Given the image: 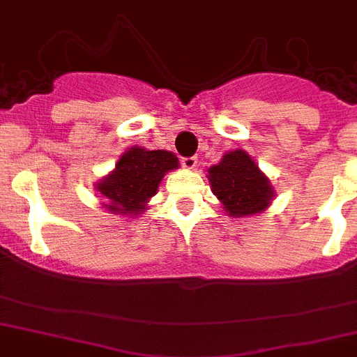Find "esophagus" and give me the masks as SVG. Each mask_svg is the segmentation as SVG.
<instances>
[{"mask_svg":"<svg viewBox=\"0 0 357 357\" xmlns=\"http://www.w3.org/2000/svg\"><path fill=\"white\" fill-rule=\"evenodd\" d=\"M196 165H198V158L191 155V158H182V166L185 169H195Z\"/></svg>","mask_w":357,"mask_h":357,"instance_id":"obj_1","label":"esophagus"}]
</instances>
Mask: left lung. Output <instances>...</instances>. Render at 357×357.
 Returning <instances> with one entry per match:
<instances>
[{"instance_id":"obj_1","label":"left lung","mask_w":357,"mask_h":357,"mask_svg":"<svg viewBox=\"0 0 357 357\" xmlns=\"http://www.w3.org/2000/svg\"><path fill=\"white\" fill-rule=\"evenodd\" d=\"M212 192L231 217H247L270 206L275 191L268 176L242 149L227 152L219 165L210 166Z\"/></svg>"}]
</instances>
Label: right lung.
<instances>
[{
  "instance_id": "right-lung-1",
  "label": "right lung",
  "mask_w": 357,
  "mask_h": 357,
  "mask_svg": "<svg viewBox=\"0 0 357 357\" xmlns=\"http://www.w3.org/2000/svg\"><path fill=\"white\" fill-rule=\"evenodd\" d=\"M178 168V158L168 151H147L131 147L121 155L114 172L96 182V191L105 208L119 215H138L147 210V203L158 192L162 176Z\"/></svg>"
}]
</instances>
